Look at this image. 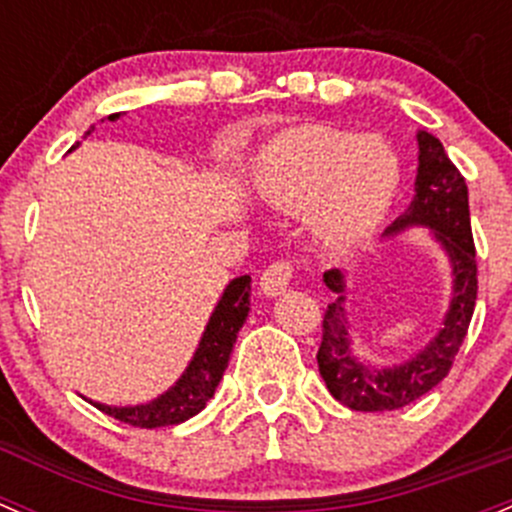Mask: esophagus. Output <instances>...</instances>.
I'll list each match as a JSON object with an SVG mask.
<instances>
[{
  "mask_svg": "<svg viewBox=\"0 0 512 512\" xmlns=\"http://www.w3.org/2000/svg\"><path fill=\"white\" fill-rule=\"evenodd\" d=\"M293 278V263L286 258L273 261L266 271L261 273V293L263 296H281Z\"/></svg>",
  "mask_w": 512,
  "mask_h": 512,
  "instance_id": "1",
  "label": "esophagus"
}]
</instances>
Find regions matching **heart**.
<instances>
[{
    "mask_svg": "<svg viewBox=\"0 0 512 512\" xmlns=\"http://www.w3.org/2000/svg\"><path fill=\"white\" fill-rule=\"evenodd\" d=\"M401 166L381 139H353L331 126H293L261 156V194L286 211L311 209L326 244L366 239L391 206Z\"/></svg>",
    "mask_w": 512,
    "mask_h": 512,
    "instance_id": "obj_1",
    "label": "heart"
}]
</instances>
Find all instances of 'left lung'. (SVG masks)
<instances>
[{
	"label": "left lung",
	"mask_w": 512,
	"mask_h": 512,
	"mask_svg": "<svg viewBox=\"0 0 512 512\" xmlns=\"http://www.w3.org/2000/svg\"><path fill=\"white\" fill-rule=\"evenodd\" d=\"M418 179L416 199L406 214L388 229V234L411 224L430 226L435 239L448 251L453 266V301L445 316L443 331L398 368L371 371L348 351V328L343 313V276L338 268L323 273V281L338 293L323 313V338L318 346V371L328 391L353 411H396L426 396L453 368L455 356L468 333L478 298V261H475L473 231H470L468 186L458 166L448 159L443 144L428 131H418Z\"/></svg>",
	"instance_id": "left-lung-1"
}]
</instances>
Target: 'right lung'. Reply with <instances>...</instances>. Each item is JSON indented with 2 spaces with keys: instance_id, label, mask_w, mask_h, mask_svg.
I'll return each instance as SVG.
<instances>
[{
  "instance_id": "right-lung-1",
  "label": "right lung",
  "mask_w": 512,
  "mask_h": 512,
  "mask_svg": "<svg viewBox=\"0 0 512 512\" xmlns=\"http://www.w3.org/2000/svg\"><path fill=\"white\" fill-rule=\"evenodd\" d=\"M109 119H114V114ZM249 306L251 276L234 278L229 283V288L224 291V296H221L209 326H206L204 338H201L199 348L194 353V361L189 363L186 373L179 378V383L171 391H166L164 396L146 403V406L111 408L101 406V403H94V406L101 413H106V416L134 428L176 426V423H184L189 418H194L214 398L216 386L224 378L226 366L231 361V351H234L236 336H239V328L244 326L246 316H249Z\"/></svg>"
}]
</instances>
